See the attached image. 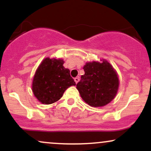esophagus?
I'll return each instance as SVG.
<instances>
[{
  "mask_svg": "<svg viewBox=\"0 0 151 151\" xmlns=\"http://www.w3.org/2000/svg\"><path fill=\"white\" fill-rule=\"evenodd\" d=\"M79 80H80V78H79V77H77L74 78V81H75V82L77 83V84L79 82Z\"/></svg>",
  "mask_w": 151,
  "mask_h": 151,
  "instance_id": "obj_1",
  "label": "esophagus"
}]
</instances>
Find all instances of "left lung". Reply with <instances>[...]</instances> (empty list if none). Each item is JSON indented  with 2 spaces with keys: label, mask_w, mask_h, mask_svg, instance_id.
Masks as SVG:
<instances>
[{
  "label": "left lung",
  "mask_w": 151,
  "mask_h": 151,
  "mask_svg": "<svg viewBox=\"0 0 151 151\" xmlns=\"http://www.w3.org/2000/svg\"><path fill=\"white\" fill-rule=\"evenodd\" d=\"M84 74L77 84L82 99L93 107L104 106L116 95L119 80L117 73L106 60L86 62L83 67Z\"/></svg>",
  "instance_id": "8db88e82"
}]
</instances>
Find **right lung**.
Segmentation results:
<instances>
[{
	"instance_id": "obj_1",
	"label": "right lung",
	"mask_w": 151,
	"mask_h": 151,
	"mask_svg": "<svg viewBox=\"0 0 151 151\" xmlns=\"http://www.w3.org/2000/svg\"><path fill=\"white\" fill-rule=\"evenodd\" d=\"M63 64L61 59L47 58L36 70L32 89L42 104H51L58 101L67 88L76 85L70 71L65 68Z\"/></svg>"
}]
</instances>
